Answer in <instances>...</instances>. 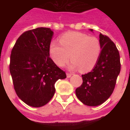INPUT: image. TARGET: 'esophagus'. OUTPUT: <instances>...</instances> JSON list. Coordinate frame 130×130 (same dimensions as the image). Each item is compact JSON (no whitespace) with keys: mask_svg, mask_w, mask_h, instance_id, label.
I'll return each instance as SVG.
<instances>
[{"mask_svg":"<svg viewBox=\"0 0 130 130\" xmlns=\"http://www.w3.org/2000/svg\"><path fill=\"white\" fill-rule=\"evenodd\" d=\"M72 75V73H66V77H67L68 78H70L71 76Z\"/></svg>","mask_w":130,"mask_h":130,"instance_id":"1","label":"esophagus"}]
</instances>
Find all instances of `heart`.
I'll use <instances>...</instances> for the list:
<instances>
[{"label":"heart","mask_w":130,"mask_h":130,"mask_svg":"<svg viewBox=\"0 0 130 130\" xmlns=\"http://www.w3.org/2000/svg\"><path fill=\"white\" fill-rule=\"evenodd\" d=\"M59 42L60 44L52 42L49 45L51 58L57 66H64L71 58L69 68L88 72L97 64L102 50L97 38L72 32L62 36Z\"/></svg>","instance_id":"b5f03b06"}]
</instances>
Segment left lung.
<instances>
[{
	"mask_svg": "<svg viewBox=\"0 0 130 130\" xmlns=\"http://www.w3.org/2000/svg\"><path fill=\"white\" fill-rule=\"evenodd\" d=\"M99 38L102 50L98 61L91 72L82 75V85L75 90L78 99L88 106L101 105L110 97L120 72V55L115 44L101 33Z\"/></svg>",
	"mask_w": 130,
	"mask_h": 130,
	"instance_id": "1",
	"label": "left lung"
}]
</instances>
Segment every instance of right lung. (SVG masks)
<instances>
[{
	"instance_id": "1",
	"label": "right lung",
	"mask_w": 130,
	"mask_h": 130,
	"mask_svg": "<svg viewBox=\"0 0 130 130\" xmlns=\"http://www.w3.org/2000/svg\"><path fill=\"white\" fill-rule=\"evenodd\" d=\"M51 28L39 27L23 33L10 56V72L18 97L34 107L47 104L55 92V84L66 73L49 56L53 36Z\"/></svg>"
}]
</instances>
